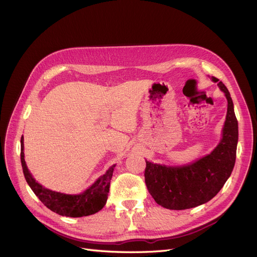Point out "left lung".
<instances>
[{
    "instance_id": "8db88e82",
    "label": "left lung",
    "mask_w": 257,
    "mask_h": 257,
    "mask_svg": "<svg viewBox=\"0 0 257 257\" xmlns=\"http://www.w3.org/2000/svg\"><path fill=\"white\" fill-rule=\"evenodd\" d=\"M227 101L221 139L208 155L184 165H165L146 160L145 182L155 201L168 210H187L204 204L219 193L235 165L238 121L225 85L212 77Z\"/></svg>"
}]
</instances>
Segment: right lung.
I'll use <instances>...</instances> for the list:
<instances>
[{
	"label": "right lung",
	"instance_id": "right-lung-1",
	"mask_svg": "<svg viewBox=\"0 0 257 257\" xmlns=\"http://www.w3.org/2000/svg\"><path fill=\"white\" fill-rule=\"evenodd\" d=\"M21 164L26 182L32 188L35 195L40 199V201L51 211L61 216L66 217H83L93 215L99 212L104 206L108 199L110 188V180L113 175V164L109 167L106 174L100 176L96 181L80 194H64L55 192L41 185L36 181L30 169L27 168L24 160V138H21Z\"/></svg>",
	"mask_w": 257,
	"mask_h": 257
}]
</instances>
